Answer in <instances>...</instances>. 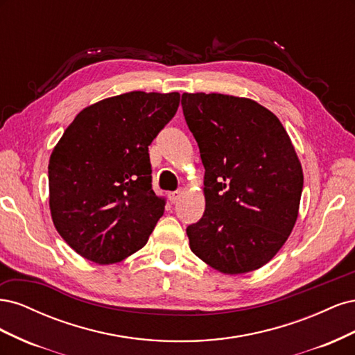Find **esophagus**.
Returning <instances> with one entry per match:
<instances>
[{
  "mask_svg": "<svg viewBox=\"0 0 355 355\" xmlns=\"http://www.w3.org/2000/svg\"><path fill=\"white\" fill-rule=\"evenodd\" d=\"M180 194H182V192L180 191H175V192H170V194H168V198H170V201L171 202H176L179 198H180Z\"/></svg>",
  "mask_w": 355,
  "mask_h": 355,
  "instance_id": "34e87169",
  "label": "esophagus"
}]
</instances>
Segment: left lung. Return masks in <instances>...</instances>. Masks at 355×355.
<instances>
[{
    "label": "left lung",
    "instance_id": "1",
    "mask_svg": "<svg viewBox=\"0 0 355 355\" xmlns=\"http://www.w3.org/2000/svg\"><path fill=\"white\" fill-rule=\"evenodd\" d=\"M182 110L200 148L202 218L187 228L189 247L223 274L270 262L297 219L302 166L280 120L252 99L184 93Z\"/></svg>",
    "mask_w": 355,
    "mask_h": 355
}]
</instances>
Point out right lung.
<instances>
[{"label": "right lung", "mask_w": 355, "mask_h": 355, "mask_svg": "<svg viewBox=\"0 0 355 355\" xmlns=\"http://www.w3.org/2000/svg\"><path fill=\"white\" fill-rule=\"evenodd\" d=\"M180 94L130 92L84 108L49 161L51 219L92 262H120L146 244L164 213L148 146L175 116Z\"/></svg>", "instance_id": "1"}]
</instances>
